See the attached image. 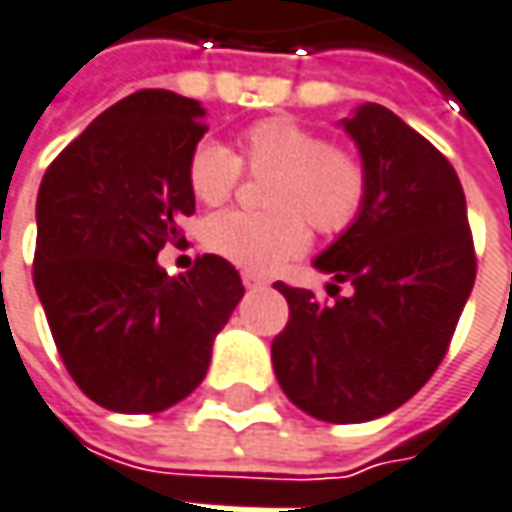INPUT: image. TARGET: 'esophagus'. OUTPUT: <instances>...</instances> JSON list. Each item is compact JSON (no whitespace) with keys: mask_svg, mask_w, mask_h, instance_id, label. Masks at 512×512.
Listing matches in <instances>:
<instances>
[{"mask_svg":"<svg viewBox=\"0 0 512 512\" xmlns=\"http://www.w3.org/2000/svg\"><path fill=\"white\" fill-rule=\"evenodd\" d=\"M243 286H246V289H260V286H266V280H263L260 274L243 272Z\"/></svg>","mask_w":512,"mask_h":512,"instance_id":"esophagus-1","label":"esophagus"}]
</instances>
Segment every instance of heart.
<instances>
[{"instance_id": "heart-1", "label": "heart", "mask_w": 512, "mask_h": 512, "mask_svg": "<svg viewBox=\"0 0 512 512\" xmlns=\"http://www.w3.org/2000/svg\"><path fill=\"white\" fill-rule=\"evenodd\" d=\"M246 169L266 181L263 206L272 212H221L203 226L209 252L252 274H269L309 246V227L343 235L368 201V167L360 155L331 147L320 133L291 121L263 118L240 135V155L203 141L189 155V189L201 203H223Z\"/></svg>"}]
</instances>
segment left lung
Listing matches in <instances>:
<instances>
[{"mask_svg": "<svg viewBox=\"0 0 512 512\" xmlns=\"http://www.w3.org/2000/svg\"><path fill=\"white\" fill-rule=\"evenodd\" d=\"M340 124L368 167V201L314 260L334 277V303L274 283L289 323L272 362L300 411L351 425L391 414L433 377L473 289L476 252L459 175L428 138L382 104ZM337 282L352 294L340 298Z\"/></svg>", "mask_w": 512, "mask_h": 512, "instance_id": "left-lung-1", "label": "left lung"}]
</instances>
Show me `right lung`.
<instances>
[{"label": "right lung", "mask_w": 512, "mask_h": 512, "mask_svg": "<svg viewBox=\"0 0 512 512\" xmlns=\"http://www.w3.org/2000/svg\"><path fill=\"white\" fill-rule=\"evenodd\" d=\"M195 98L138 90L47 167L36 198L33 283L70 377L107 411L158 414L206 377L243 297L229 260L158 266L195 212L189 155L206 133Z\"/></svg>", "instance_id": "1"}]
</instances>
